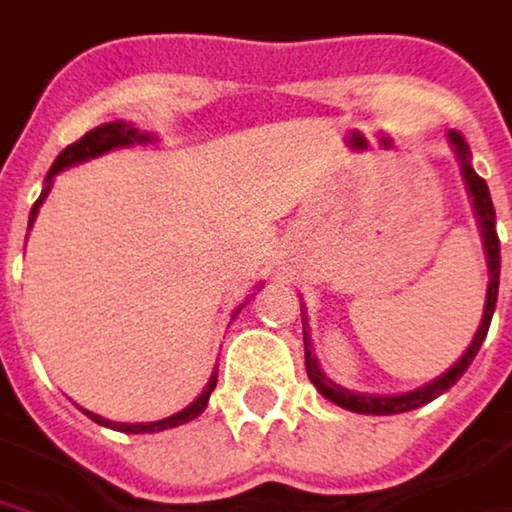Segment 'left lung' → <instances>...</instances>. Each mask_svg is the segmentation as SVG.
<instances>
[{
  "label": "left lung",
  "instance_id": "left-lung-1",
  "mask_svg": "<svg viewBox=\"0 0 512 512\" xmlns=\"http://www.w3.org/2000/svg\"><path fill=\"white\" fill-rule=\"evenodd\" d=\"M450 146L459 158V167H462V176H465V188L471 194V203H474V215H477V224H480V236H483V248H486V264H489V288H486V306H483V318H480V327L468 345V351L435 381L411 390V393H396V396H378V393H354L336 381L327 378V372L321 369L318 357H315V348H312V336H309V318L303 312V342H306V372H309V381L318 387V393L324 399H330L333 405L345 408V411H357V414H405V411H414V408H423L429 405L432 399H438L441 393H447L462 375L465 369L474 363L486 333H489V324H492V315H495V303H498V279H501V242H498V230H495V206H492V197H489V185L486 179L477 176V170L471 167V149L465 143V137L459 131H450Z\"/></svg>",
  "mask_w": 512,
  "mask_h": 512
}]
</instances>
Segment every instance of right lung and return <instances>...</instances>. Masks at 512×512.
<instances>
[{
	"label": "right lung",
	"instance_id": "add662e5",
	"mask_svg": "<svg viewBox=\"0 0 512 512\" xmlns=\"http://www.w3.org/2000/svg\"><path fill=\"white\" fill-rule=\"evenodd\" d=\"M152 140H155L152 134H146V131L134 128V125H131V122H125V119L104 122V125H98V128H92V131H86L77 143L65 146V149L56 155V161H53V167H50V173H47V179H44L41 197L35 200V206H32V212H29V227H32V221H35V215H38V209H41L44 197H47V194H50V188H53V176H56V173H62L65 167L83 164V161H89V158H98V155H104V152H110V149H125V146H134V143H152ZM242 306H245V303H242ZM242 306H239V309H242ZM239 309L233 312V318L239 315ZM215 381H218V366L212 369V375H209L206 387L200 390V396H197L188 408H182V411H176V414H170V417H164V420H155V423H113V420H104L101 414H92V411H86V417H89V420H95L98 426H107V429H116V432H128V435L164 432V429H173V426H182V423H191L194 417H200V414H203V408H206V402H209V393L215 390Z\"/></svg>",
	"mask_w": 512,
	"mask_h": 512
}]
</instances>
